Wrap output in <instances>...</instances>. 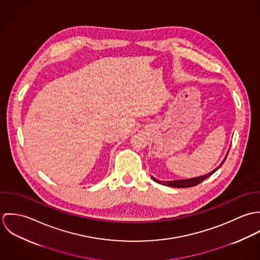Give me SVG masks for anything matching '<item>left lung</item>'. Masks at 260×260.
I'll list each match as a JSON object with an SVG mask.
<instances>
[{"instance_id":"obj_1","label":"left lung","mask_w":260,"mask_h":260,"mask_svg":"<svg viewBox=\"0 0 260 260\" xmlns=\"http://www.w3.org/2000/svg\"><path fill=\"white\" fill-rule=\"evenodd\" d=\"M228 152H229V150L227 151V154H228ZM227 154H226V156L224 157V159H223L222 162L219 164V166L218 167H216L214 170H212L211 172H209V173H207V174H205V175H202V176H197V177H194V178H189V179H179V180H172V181H160V180H158V179H156V178H154L153 176H151V178L155 181V182H157V183H160V184H162V185H166V186H170V187H177V188H186V187H192V186L197 185V184H199V183H201L203 180H205L206 178H208L210 175H212L215 171H217L221 166H222L223 163H224V161H225V159L227 158Z\"/></svg>"}]
</instances>
